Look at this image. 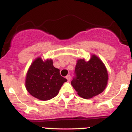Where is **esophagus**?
Returning a JSON list of instances; mask_svg holds the SVG:
<instances>
[{
    "mask_svg": "<svg viewBox=\"0 0 132 132\" xmlns=\"http://www.w3.org/2000/svg\"><path fill=\"white\" fill-rule=\"evenodd\" d=\"M66 79H67L68 81L69 82L70 80V79H71V76H70V75H67V76L66 77Z\"/></svg>",
    "mask_w": 132,
    "mask_h": 132,
    "instance_id": "esophagus-1",
    "label": "esophagus"
}]
</instances>
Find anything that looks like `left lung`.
Instances as JSON below:
<instances>
[{
  "instance_id": "8db88e82",
  "label": "left lung",
  "mask_w": 132,
  "mask_h": 132,
  "mask_svg": "<svg viewBox=\"0 0 132 132\" xmlns=\"http://www.w3.org/2000/svg\"><path fill=\"white\" fill-rule=\"evenodd\" d=\"M108 75L101 61L92 55L88 62L78 60L71 84L80 97L89 98L100 94L106 86Z\"/></svg>"
}]
</instances>
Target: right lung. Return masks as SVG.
Returning a JSON list of instances; mask_svg holds the SVG:
<instances>
[{
	"label": "right lung",
	"mask_w": 132,
	"mask_h": 132,
	"mask_svg": "<svg viewBox=\"0 0 132 132\" xmlns=\"http://www.w3.org/2000/svg\"><path fill=\"white\" fill-rule=\"evenodd\" d=\"M67 79L60 74L52 60L43 62L37 58L31 65L26 79L28 92L37 98L48 101L57 95L61 86Z\"/></svg>",
	"instance_id": "right-lung-1"
}]
</instances>
